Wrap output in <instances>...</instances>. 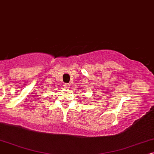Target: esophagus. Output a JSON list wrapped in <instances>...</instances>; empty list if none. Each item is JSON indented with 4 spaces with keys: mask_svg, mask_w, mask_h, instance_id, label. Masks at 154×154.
<instances>
[{
    "mask_svg": "<svg viewBox=\"0 0 154 154\" xmlns=\"http://www.w3.org/2000/svg\"><path fill=\"white\" fill-rule=\"evenodd\" d=\"M63 86H64L65 89H68V88H69V84H64Z\"/></svg>",
    "mask_w": 154,
    "mask_h": 154,
    "instance_id": "1",
    "label": "esophagus"
}]
</instances>
